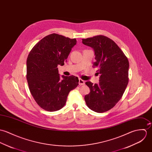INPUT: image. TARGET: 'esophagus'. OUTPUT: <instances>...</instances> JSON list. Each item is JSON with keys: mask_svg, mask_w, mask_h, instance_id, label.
I'll return each mask as SVG.
<instances>
[{"mask_svg": "<svg viewBox=\"0 0 152 152\" xmlns=\"http://www.w3.org/2000/svg\"><path fill=\"white\" fill-rule=\"evenodd\" d=\"M79 84L80 86H82V85H84L85 84V82H84L83 80H82V79H79Z\"/></svg>", "mask_w": 152, "mask_h": 152, "instance_id": "esophagus-1", "label": "esophagus"}]
</instances>
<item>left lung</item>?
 <instances>
[{"mask_svg":"<svg viewBox=\"0 0 152 152\" xmlns=\"http://www.w3.org/2000/svg\"><path fill=\"white\" fill-rule=\"evenodd\" d=\"M82 42L93 48L96 60L93 67L97 68L100 74L98 84L86 82L90 92L85 96L84 100L90 110L104 113L116 105L126 89L129 80V61L117 44L105 36L82 39Z\"/></svg>","mask_w":152,"mask_h":152,"instance_id":"obj_1","label":"left lung"}]
</instances>
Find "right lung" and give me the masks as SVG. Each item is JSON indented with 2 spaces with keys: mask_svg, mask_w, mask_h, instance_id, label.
Instances as JSON below:
<instances>
[{
  "mask_svg": "<svg viewBox=\"0 0 152 152\" xmlns=\"http://www.w3.org/2000/svg\"><path fill=\"white\" fill-rule=\"evenodd\" d=\"M70 39L51 34L37 43L27 59V80L38 105L48 111H56L65 105L69 92L79 84L73 75L61 77L58 65L63 66L72 48L76 44Z\"/></svg>",
  "mask_w": 152,
  "mask_h": 152,
  "instance_id": "obj_1",
  "label": "right lung"
}]
</instances>
